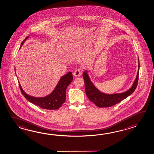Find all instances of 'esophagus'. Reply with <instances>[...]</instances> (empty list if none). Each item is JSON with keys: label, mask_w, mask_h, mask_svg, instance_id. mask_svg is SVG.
Segmentation results:
<instances>
[{"label": "esophagus", "mask_w": 154, "mask_h": 154, "mask_svg": "<svg viewBox=\"0 0 154 154\" xmlns=\"http://www.w3.org/2000/svg\"><path fill=\"white\" fill-rule=\"evenodd\" d=\"M82 72L79 69H76L75 72H73V75L75 77H79L81 75Z\"/></svg>", "instance_id": "34e87169"}]
</instances>
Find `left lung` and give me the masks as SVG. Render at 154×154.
<instances>
[{
    "instance_id": "left-lung-1",
    "label": "left lung",
    "mask_w": 154,
    "mask_h": 154,
    "mask_svg": "<svg viewBox=\"0 0 154 154\" xmlns=\"http://www.w3.org/2000/svg\"><path fill=\"white\" fill-rule=\"evenodd\" d=\"M139 66L140 65L139 61L137 75L131 88L123 93L116 94H105L99 91L91 81V79L87 73L88 71H85L83 73V76L85 80V93L88 99L96 106L99 107H108L111 106L124 100L131 94H132L137 87Z\"/></svg>"
}]
</instances>
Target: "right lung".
Wrapping results in <instances>:
<instances>
[{
    "label": "right lung",
    "mask_w": 154,
    "mask_h": 154,
    "mask_svg": "<svg viewBox=\"0 0 154 154\" xmlns=\"http://www.w3.org/2000/svg\"><path fill=\"white\" fill-rule=\"evenodd\" d=\"M28 37L29 36H27L22 42L21 47ZM73 79L71 72H68L65 75H63L61 77L59 82L53 91L45 97H37L30 96L23 91L20 83L19 87L24 97L32 104L44 109L57 110L59 109L65 101L66 89L68 85L72 82Z\"/></svg>",
    "instance_id": "1"
}]
</instances>
